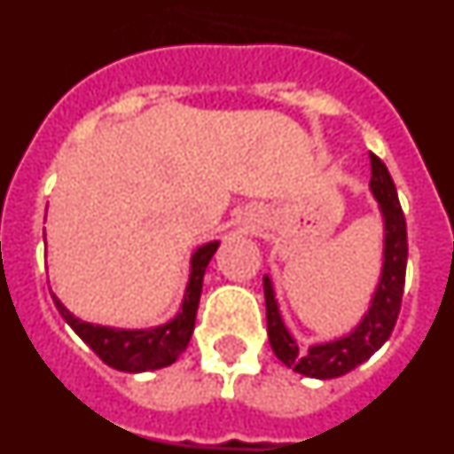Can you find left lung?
Listing matches in <instances>:
<instances>
[{"label":"left lung","instance_id":"1","mask_svg":"<svg viewBox=\"0 0 454 454\" xmlns=\"http://www.w3.org/2000/svg\"><path fill=\"white\" fill-rule=\"evenodd\" d=\"M371 191L380 202V211L384 218V263L382 277H380L377 291L371 300V309L350 334L330 340V343L311 346L309 352H300L282 323L270 277H263L268 339H270L272 352L284 366L307 377L332 380V377L350 372L352 368L366 362L372 352L384 346V340L391 336L395 320H398L404 270H407V223H404V214L400 208L395 184H393L382 159L375 154H371Z\"/></svg>","mask_w":454,"mask_h":454}]
</instances>
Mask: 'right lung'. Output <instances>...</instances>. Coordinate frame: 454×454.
Returning <instances> with one entry per match:
<instances>
[{
	"instance_id": "1",
	"label": "right lung",
	"mask_w": 454,
	"mask_h": 454,
	"mask_svg": "<svg viewBox=\"0 0 454 454\" xmlns=\"http://www.w3.org/2000/svg\"><path fill=\"white\" fill-rule=\"evenodd\" d=\"M215 250H218V240L207 243L192 254L191 279H188L186 295H184L179 314L170 323L150 327V330H115V327L83 323V320L74 318L56 295H51V298H54L59 314L66 318V323L82 336L83 343H88L104 364L127 372L156 371V368L170 366L186 350L192 327H195L204 270H207Z\"/></svg>"
}]
</instances>
